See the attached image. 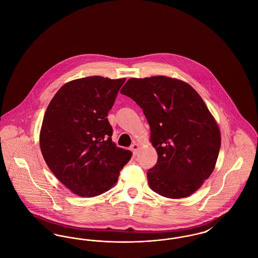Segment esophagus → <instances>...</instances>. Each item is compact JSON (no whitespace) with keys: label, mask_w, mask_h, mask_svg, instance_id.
I'll return each mask as SVG.
<instances>
[{"label":"esophagus","mask_w":258,"mask_h":258,"mask_svg":"<svg viewBox=\"0 0 258 258\" xmlns=\"http://www.w3.org/2000/svg\"><path fill=\"white\" fill-rule=\"evenodd\" d=\"M132 151H133V153H134V155H137V153H138V150H139V145L137 144V143H134L133 145H132Z\"/></svg>","instance_id":"esophagus-1"}]
</instances>
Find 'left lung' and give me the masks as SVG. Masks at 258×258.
<instances>
[{
  "mask_svg": "<svg viewBox=\"0 0 258 258\" xmlns=\"http://www.w3.org/2000/svg\"><path fill=\"white\" fill-rule=\"evenodd\" d=\"M121 93L143 109L158 162L147 172L152 190L167 198L195 194L214 171L221 132L197 91L167 76L130 78Z\"/></svg>",
  "mask_w": 258,
  "mask_h": 258,
  "instance_id": "obj_1",
  "label": "left lung"
}]
</instances>
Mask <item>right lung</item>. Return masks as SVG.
<instances>
[{"label": "right lung", "instance_id": "add662e5", "mask_svg": "<svg viewBox=\"0 0 258 258\" xmlns=\"http://www.w3.org/2000/svg\"><path fill=\"white\" fill-rule=\"evenodd\" d=\"M125 78L89 76L66 83L51 99L39 134L50 170L76 196H99L117 183L132 152L112 141L107 120Z\"/></svg>", "mask_w": 258, "mask_h": 258}]
</instances>
